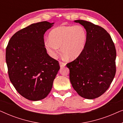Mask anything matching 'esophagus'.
Returning <instances> with one entry per match:
<instances>
[{"label": "esophagus", "mask_w": 123, "mask_h": 123, "mask_svg": "<svg viewBox=\"0 0 123 123\" xmlns=\"http://www.w3.org/2000/svg\"><path fill=\"white\" fill-rule=\"evenodd\" d=\"M59 64H60V67H64L65 65H66V64H65V63H64V62L59 61Z\"/></svg>", "instance_id": "obj_1"}]
</instances>
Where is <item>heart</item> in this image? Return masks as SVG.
<instances>
[{
    "label": "heart",
    "instance_id": "obj_1",
    "mask_svg": "<svg viewBox=\"0 0 123 123\" xmlns=\"http://www.w3.org/2000/svg\"><path fill=\"white\" fill-rule=\"evenodd\" d=\"M86 32L80 25L62 26L50 32L49 39L45 41L47 50L52 56H55L61 47L62 53L69 60L76 58L85 46Z\"/></svg>",
    "mask_w": 123,
    "mask_h": 123
}]
</instances>
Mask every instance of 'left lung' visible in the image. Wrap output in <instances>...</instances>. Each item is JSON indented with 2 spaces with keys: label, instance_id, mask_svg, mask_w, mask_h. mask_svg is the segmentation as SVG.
<instances>
[{
  "label": "left lung",
  "instance_id": "8db88e82",
  "mask_svg": "<svg viewBox=\"0 0 123 123\" xmlns=\"http://www.w3.org/2000/svg\"><path fill=\"white\" fill-rule=\"evenodd\" d=\"M86 30L85 46L73 62L67 64L73 88L83 98L94 99L106 91L116 73V49L109 33L90 22L75 20Z\"/></svg>",
  "mask_w": 123,
  "mask_h": 123
}]
</instances>
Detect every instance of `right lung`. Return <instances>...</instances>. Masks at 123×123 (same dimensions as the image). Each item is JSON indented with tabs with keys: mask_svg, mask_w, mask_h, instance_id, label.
Here are the masks:
<instances>
[{
	"mask_svg": "<svg viewBox=\"0 0 123 123\" xmlns=\"http://www.w3.org/2000/svg\"><path fill=\"white\" fill-rule=\"evenodd\" d=\"M54 23H33L13 35L6 48L10 80L18 93L31 101L49 95L60 69L58 60L48 55L43 35Z\"/></svg>",
	"mask_w": 123,
	"mask_h": 123,
	"instance_id": "add662e5",
	"label": "right lung"
}]
</instances>
